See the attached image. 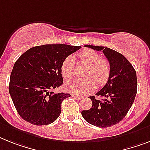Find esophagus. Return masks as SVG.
Returning <instances> with one entry per match:
<instances>
[{"label":"esophagus","instance_id":"obj_1","mask_svg":"<svg viewBox=\"0 0 150 150\" xmlns=\"http://www.w3.org/2000/svg\"><path fill=\"white\" fill-rule=\"evenodd\" d=\"M74 98L76 99V100H81L82 99V96H78V95H73Z\"/></svg>","mask_w":150,"mask_h":150}]
</instances>
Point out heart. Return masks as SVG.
Instances as JSON below:
<instances>
[{"label":"heart","mask_w":150,"mask_h":150,"mask_svg":"<svg viewBox=\"0 0 150 150\" xmlns=\"http://www.w3.org/2000/svg\"><path fill=\"white\" fill-rule=\"evenodd\" d=\"M78 57L81 64L86 66L83 80H72L64 84L66 91L74 94L86 95L95 90L96 86L101 87L108 82L111 73L110 64L97 52L85 49L79 53ZM76 70V61L73 55L67 57L61 65L63 77L68 80L72 79Z\"/></svg>","instance_id":"heart-1"}]
</instances>
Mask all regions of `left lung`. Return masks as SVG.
<instances>
[{
    "label": "left lung",
    "instance_id": "8db88e82",
    "mask_svg": "<svg viewBox=\"0 0 150 150\" xmlns=\"http://www.w3.org/2000/svg\"><path fill=\"white\" fill-rule=\"evenodd\" d=\"M86 47L102 50L110 64L111 73L108 82L96 93L103 99L100 100L94 96H89L92 100V107L83 110L81 114L86 122L93 126L111 127L126 117L134 102L137 92V73L127 58L116 50L98 46Z\"/></svg>",
    "mask_w": 150,
    "mask_h": 150
}]
</instances>
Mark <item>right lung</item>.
Instances as JSON below:
<instances>
[{
  "instance_id": "right-lung-1",
  "label": "right lung",
  "mask_w": 150,
  "mask_h": 150,
  "mask_svg": "<svg viewBox=\"0 0 150 150\" xmlns=\"http://www.w3.org/2000/svg\"><path fill=\"white\" fill-rule=\"evenodd\" d=\"M81 47L45 44L23 53L13 65L9 93L18 114L37 126L52 123L61 112L69 93L51 91L63 84L61 65L67 57Z\"/></svg>"
}]
</instances>
